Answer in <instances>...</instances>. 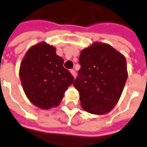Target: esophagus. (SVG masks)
Segmentation results:
<instances>
[{
    "mask_svg": "<svg viewBox=\"0 0 147 147\" xmlns=\"http://www.w3.org/2000/svg\"><path fill=\"white\" fill-rule=\"evenodd\" d=\"M70 71H71V75H72V76H74V78H76V72L75 71V70H73V69H71V70Z\"/></svg>",
    "mask_w": 147,
    "mask_h": 147,
    "instance_id": "1",
    "label": "esophagus"
}]
</instances>
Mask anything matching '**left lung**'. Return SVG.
I'll return each mask as SVG.
<instances>
[{
	"mask_svg": "<svg viewBox=\"0 0 147 147\" xmlns=\"http://www.w3.org/2000/svg\"><path fill=\"white\" fill-rule=\"evenodd\" d=\"M73 85L82 108L91 114L108 113L118 102L126 83V59L107 44L95 42L83 49Z\"/></svg>",
	"mask_w": 147,
	"mask_h": 147,
	"instance_id": "1",
	"label": "left lung"
}]
</instances>
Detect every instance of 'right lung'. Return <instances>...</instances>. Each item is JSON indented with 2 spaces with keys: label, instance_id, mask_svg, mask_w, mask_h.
Listing matches in <instances>:
<instances>
[{
  "label": "right lung",
  "instance_id": "1",
  "mask_svg": "<svg viewBox=\"0 0 147 147\" xmlns=\"http://www.w3.org/2000/svg\"><path fill=\"white\" fill-rule=\"evenodd\" d=\"M63 59L45 42L28 49L19 70V76L28 98L39 108L59 105L64 93L74 82L73 76L63 67Z\"/></svg>",
  "mask_w": 147,
  "mask_h": 147
}]
</instances>
